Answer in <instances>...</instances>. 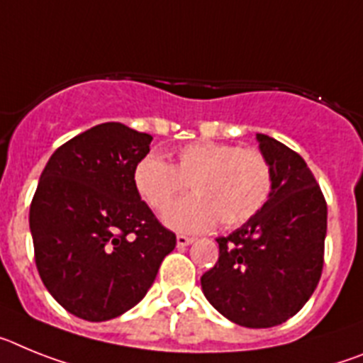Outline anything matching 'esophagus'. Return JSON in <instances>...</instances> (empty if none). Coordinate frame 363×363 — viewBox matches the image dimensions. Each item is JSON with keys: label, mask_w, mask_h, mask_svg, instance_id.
Segmentation results:
<instances>
[{"label": "esophagus", "mask_w": 363, "mask_h": 363, "mask_svg": "<svg viewBox=\"0 0 363 363\" xmlns=\"http://www.w3.org/2000/svg\"><path fill=\"white\" fill-rule=\"evenodd\" d=\"M194 238H188V235H177V247L184 248V247H190L191 242H194Z\"/></svg>", "instance_id": "obj_1"}]
</instances>
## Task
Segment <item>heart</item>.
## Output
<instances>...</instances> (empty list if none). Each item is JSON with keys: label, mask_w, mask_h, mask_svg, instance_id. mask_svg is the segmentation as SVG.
<instances>
[{"label": "heart", "mask_w": 363, "mask_h": 363, "mask_svg": "<svg viewBox=\"0 0 363 363\" xmlns=\"http://www.w3.org/2000/svg\"><path fill=\"white\" fill-rule=\"evenodd\" d=\"M190 182L194 195L166 208L164 223L179 232H204L219 220L232 228L247 223L272 194V168L257 150L199 140L182 146L175 162L157 155L135 166L138 195L153 210H162Z\"/></svg>", "instance_id": "heart-1"}]
</instances>
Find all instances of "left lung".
<instances>
[{
  "instance_id": "obj_1",
  "label": "left lung",
  "mask_w": 363,
  "mask_h": 363,
  "mask_svg": "<svg viewBox=\"0 0 363 363\" xmlns=\"http://www.w3.org/2000/svg\"><path fill=\"white\" fill-rule=\"evenodd\" d=\"M256 138L272 168V194L241 228L216 239L219 261L201 286L230 321L267 329L299 313L320 281L327 204L296 151L269 135Z\"/></svg>"
}]
</instances>
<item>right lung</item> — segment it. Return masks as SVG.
Instances as JSON below:
<instances>
[{
  "mask_svg": "<svg viewBox=\"0 0 363 363\" xmlns=\"http://www.w3.org/2000/svg\"><path fill=\"white\" fill-rule=\"evenodd\" d=\"M153 137L121 122L94 125L50 155L29 225L43 285L87 321L121 316L155 281L175 234L160 225L133 182Z\"/></svg>",
  "mask_w": 363,
  "mask_h": 363,
  "instance_id": "right-lung-1",
  "label": "right lung"
}]
</instances>
